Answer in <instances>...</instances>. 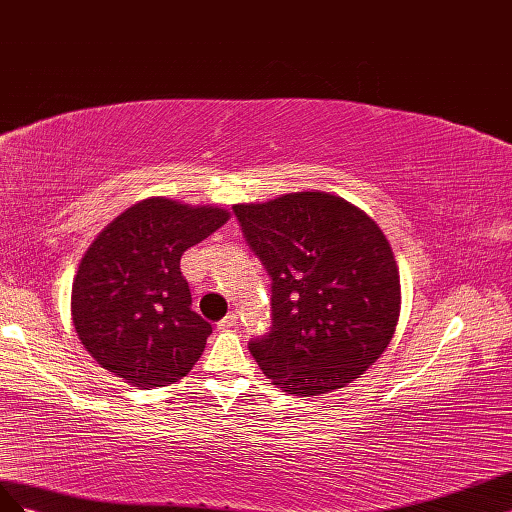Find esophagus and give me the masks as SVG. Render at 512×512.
<instances>
[{
  "label": "esophagus",
  "instance_id": "34e87169",
  "mask_svg": "<svg viewBox=\"0 0 512 512\" xmlns=\"http://www.w3.org/2000/svg\"><path fill=\"white\" fill-rule=\"evenodd\" d=\"M218 330H233L238 328V315L236 313H229L227 317H223L221 321H218Z\"/></svg>",
  "mask_w": 512,
  "mask_h": 512
}]
</instances>
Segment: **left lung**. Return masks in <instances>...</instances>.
I'll return each instance as SVG.
<instances>
[{
    "instance_id": "1",
    "label": "left lung",
    "mask_w": 512,
    "mask_h": 512,
    "mask_svg": "<svg viewBox=\"0 0 512 512\" xmlns=\"http://www.w3.org/2000/svg\"><path fill=\"white\" fill-rule=\"evenodd\" d=\"M233 212L272 276V328L248 343L261 371L296 397L352 384L384 354L401 313L384 231L354 203L319 191Z\"/></svg>"
}]
</instances>
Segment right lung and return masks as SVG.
Listing matches in <instances>:
<instances>
[{"instance_id":"right-lung-1","label":"right lung","mask_w":512,"mask_h":512,"mask_svg":"<svg viewBox=\"0 0 512 512\" xmlns=\"http://www.w3.org/2000/svg\"><path fill=\"white\" fill-rule=\"evenodd\" d=\"M227 221L218 206L150 197L115 216L87 246L70 311L102 369L143 390L188 375L212 326L191 309L180 259Z\"/></svg>"}]
</instances>
